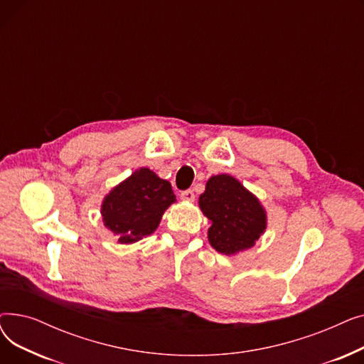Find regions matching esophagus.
Here are the masks:
<instances>
[{
  "instance_id": "34e87169",
  "label": "esophagus",
  "mask_w": 364,
  "mask_h": 364,
  "mask_svg": "<svg viewBox=\"0 0 364 364\" xmlns=\"http://www.w3.org/2000/svg\"><path fill=\"white\" fill-rule=\"evenodd\" d=\"M180 198L183 199V200H187V202H193L195 200V192L193 190H184V192H181L180 193Z\"/></svg>"
}]
</instances>
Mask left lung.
I'll return each instance as SVG.
<instances>
[{
    "label": "left lung",
    "instance_id": "left-lung-1",
    "mask_svg": "<svg viewBox=\"0 0 364 364\" xmlns=\"http://www.w3.org/2000/svg\"><path fill=\"white\" fill-rule=\"evenodd\" d=\"M199 208L209 220V243L228 257L251 250L267 228V211L259 199L230 174L206 181Z\"/></svg>",
    "mask_w": 364,
    "mask_h": 364
}]
</instances>
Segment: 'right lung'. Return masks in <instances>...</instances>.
I'll return each mask as SVG.
<instances>
[{"instance_id":"add662e5","label":"right lung","mask_w":364,"mask_h":364,"mask_svg":"<svg viewBox=\"0 0 364 364\" xmlns=\"http://www.w3.org/2000/svg\"><path fill=\"white\" fill-rule=\"evenodd\" d=\"M176 202L171 183L143 166L103 198L100 214L118 243L131 245L155 233L164 213Z\"/></svg>"}]
</instances>
